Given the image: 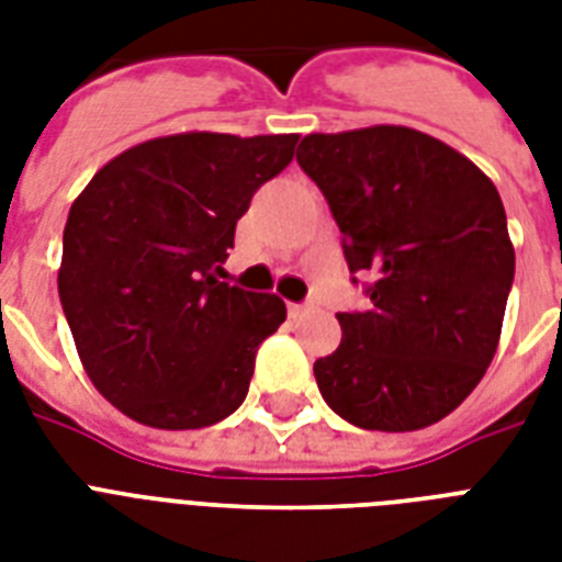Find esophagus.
I'll use <instances>...</instances> for the list:
<instances>
[{
    "instance_id": "34e87169",
    "label": "esophagus",
    "mask_w": 562,
    "mask_h": 562,
    "mask_svg": "<svg viewBox=\"0 0 562 562\" xmlns=\"http://www.w3.org/2000/svg\"><path fill=\"white\" fill-rule=\"evenodd\" d=\"M308 312V306L306 303H289V315L294 317V321H297V317H303Z\"/></svg>"
}]
</instances>
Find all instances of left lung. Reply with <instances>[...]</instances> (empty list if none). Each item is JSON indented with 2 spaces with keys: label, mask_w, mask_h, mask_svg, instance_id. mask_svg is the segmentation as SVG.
Here are the masks:
<instances>
[{
  "label": "left lung",
  "mask_w": 562,
  "mask_h": 562,
  "mask_svg": "<svg viewBox=\"0 0 562 562\" xmlns=\"http://www.w3.org/2000/svg\"><path fill=\"white\" fill-rule=\"evenodd\" d=\"M300 169L341 229L364 312H338L341 344L315 361L326 405L370 431L452 414L496 356L516 256L493 180L411 127L312 134Z\"/></svg>",
  "instance_id": "obj_1"
}]
</instances>
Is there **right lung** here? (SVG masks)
<instances>
[{
  "label": "right lung",
  "instance_id": "1",
  "mask_svg": "<svg viewBox=\"0 0 562 562\" xmlns=\"http://www.w3.org/2000/svg\"><path fill=\"white\" fill-rule=\"evenodd\" d=\"M297 134H178L119 154L69 210L57 294L83 370L122 414L203 428L245 402L285 303L215 280Z\"/></svg>",
  "mask_w": 562,
  "mask_h": 562
}]
</instances>
